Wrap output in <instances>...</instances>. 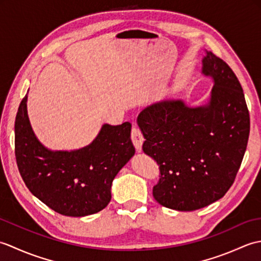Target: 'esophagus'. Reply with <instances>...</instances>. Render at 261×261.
I'll use <instances>...</instances> for the list:
<instances>
[{
	"label": "esophagus",
	"mask_w": 261,
	"mask_h": 261,
	"mask_svg": "<svg viewBox=\"0 0 261 261\" xmlns=\"http://www.w3.org/2000/svg\"><path fill=\"white\" fill-rule=\"evenodd\" d=\"M131 139H132V142H134V145L137 149V151L140 152L142 150V143H143V141H145V138H143L141 131L139 130V127L136 126V125L132 127Z\"/></svg>",
	"instance_id": "obj_1"
}]
</instances>
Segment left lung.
<instances>
[{
    "label": "left lung",
    "instance_id": "left-lung-1",
    "mask_svg": "<svg viewBox=\"0 0 261 261\" xmlns=\"http://www.w3.org/2000/svg\"><path fill=\"white\" fill-rule=\"evenodd\" d=\"M202 74L213 81L207 103L188 107L165 99L138 115L142 150L160 168L152 195L165 207L195 211L218 201L233 184L245 156L250 119L237 76L205 51Z\"/></svg>",
    "mask_w": 261,
    "mask_h": 261
}]
</instances>
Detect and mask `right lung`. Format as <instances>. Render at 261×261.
I'll return each mask as SVG.
<instances>
[{
	"label": "right lung",
	"instance_id": "obj_1",
	"mask_svg": "<svg viewBox=\"0 0 261 261\" xmlns=\"http://www.w3.org/2000/svg\"><path fill=\"white\" fill-rule=\"evenodd\" d=\"M28 94L16 113L15 158L22 179L37 198L57 213L86 216L111 201L114 177L136 152L131 123L102 125L90 145L76 150H50L38 140L27 110Z\"/></svg>",
	"mask_w": 261,
	"mask_h": 261
}]
</instances>
